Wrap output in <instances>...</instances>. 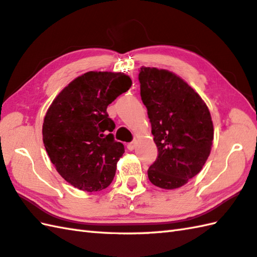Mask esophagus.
I'll return each instance as SVG.
<instances>
[{
  "mask_svg": "<svg viewBox=\"0 0 257 257\" xmlns=\"http://www.w3.org/2000/svg\"><path fill=\"white\" fill-rule=\"evenodd\" d=\"M136 142H133V143H129L128 145H127V148H128V150H130V152H133V150L136 148Z\"/></svg>",
  "mask_w": 257,
  "mask_h": 257,
  "instance_id": "34e87169",
  "label": "esophagus"
}]
</instances>
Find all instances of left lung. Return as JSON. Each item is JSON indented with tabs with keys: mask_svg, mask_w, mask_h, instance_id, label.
<instances>
[{
	"mask_svg": "<svg viewBox=\"0 0 257 257\" xmlns=\"http://www.w3.org/2000/svg\"><path fill=\"white\" fill-rule=\"evenodd\" d=\"M138 78L158 148L148 178L159 188H179L202 170L210 154L214 127L208 107L187 82L168 70L142 67Z\"/></svg>",
	"mask_w": 257,
	"mask_h": 257,
	"instance_id": "obj_1",
	"label": "left lung"
}]
</instances>
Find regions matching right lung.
I'll use <instances>...</instances> for the list:
<instances>
[{"label":"right lung","mask_w":257,"mask_h":257,"mask_svg":"<svg viewBox=\"0 0 257 257\" xmlns=\"http://www.w3.org/2000/svg\"><path fill=\"white\" fill-rule=\"evenodd\" d=\"M122 72L89 71L70 82L45 113V150L57 172L84 192H100L111 184L124 153L111 134L115 127L107 107L132 87Z\"/></svg>","instance_id":"1"}]
</instances>
